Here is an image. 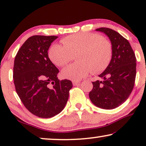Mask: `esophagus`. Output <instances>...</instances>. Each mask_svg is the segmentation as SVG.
<instances>
[{"label":"esophagus","instance_id":"esophagus-1","mask_svg":"<svg viewBox=\"0 0 146 146\" xmlns=\"http://www.w3.org/2000/svg\"><path fill=\"white\" fill-rule=\"evenodd\" d=\"M80 83V81H73L72 82V84L74 86H76L78 84Z\"/></svg>","mask_w":146,"mask_h":146}]
</instances>
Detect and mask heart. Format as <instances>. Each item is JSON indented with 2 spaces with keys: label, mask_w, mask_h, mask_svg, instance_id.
I'll list each match as a JSON object with an SVG mask.
<instances>
[{
  "label": "heart",
  "mask_w": 146,
  "mask_h": 146,
  "mask_svg": "<svg viewBox=\"0 0 146 146\" xmlns=\"http://www.w3.org/2000/svg\"><path fill=\"white\" fill-rule=\"evenodd\" d=\"M63 45L54 44L48 50V57L56 66L62 67L76 56L78 63L70 64L62 71L66 79L73 81L104 70L110 63L113 50L110 41L98 34L80 33L61 40Z\"/></svg>",
  "instance_id": "obj_1"
}]
</instances>
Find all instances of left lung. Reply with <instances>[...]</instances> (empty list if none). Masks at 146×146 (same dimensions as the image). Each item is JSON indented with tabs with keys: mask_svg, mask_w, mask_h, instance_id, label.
Instances as JSON below:
<instances>
[{
	"mask_svg": "<svg viewBox=\"0 0 146 146\" xmlns=\"http://www.w3.org/2000/svg\"><path fill=\"white\" fill-rule=\"evenodd\" d=\"M110 40L112 58L104 71L99 75L102 80L92 82L89 93L92 102L100 108L110 110L122 104L131 93L136 75V58L125 38L108 28H100Z\"/></svg>",
	"mask_w": 146,
	"mask_h": 146,
	"instance_id": "obj_1",
	"label": "left lung"
}]
</instances>
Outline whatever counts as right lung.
Listing matches in <instances>:
<instances>
[{
    "label": "right lung",
    "mask_w": 146,
    "mask_h": 146,
    "mask_svg": "<svg viewBox=\"0 0 146 146\" xmlns=\"http://www.w3.org/2000/svg\"><path fill=\"white\" fill-rule=\"evenodd\" d=\"M58 36L35 35L25 42L15 56L14 84L17 94L28 110L42 118L58 114L64 108L72 83L60 80L58 69L48 55Z\"/></svg>",
    "instance_id": "obj_1"
}]
</instances>
